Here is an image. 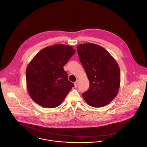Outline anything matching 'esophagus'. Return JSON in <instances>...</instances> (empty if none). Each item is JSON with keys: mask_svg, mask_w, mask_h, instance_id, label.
<instances>
[{"mask_svg": "<svg viewBox=\"0 0 147 147\" xmlns=\"http://www.w3.org/2000/svg\"><path fill=\"white\" fill-rule=\"evenodd\" d=\"M79 81L78 80H77L76 81V82L74 83V85H75V87H77L78 86V84H79Z\"/></svg>", "mask_w": 147, "mask_h": 147, "instance_id": "obj_1", "label": "esophagus"}]
</instances>
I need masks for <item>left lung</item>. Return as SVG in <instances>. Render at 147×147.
Segmentation results:
<instances>
[{"label":"left lung","mask_w":147,"mask_h":147,"mask_svg":"<svg viewBox=\"0 0 147 147\" xmlns=\"http://www.w3.org/2000/svg\"><path fill=\"white\" fill-rule=\"evenodd\" d=\"M90 86L83 93L90 106L101 107L110 104L117 96L121 84L120 69L115 59L102 46L92 43L77 47Z\"/></svg>","instance_id":"left-lung-1"}]
</instances>
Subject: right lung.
<instances>
[{"instance_id": "1", "label": "right lung", "mask_w": 147, "mask_h": 147, "mask_svg": "<svg viewBox=\"0 0 147 147\" xmlns=\"http://www.w3.org/2000/svg\"><path fill=\"white\" fill-rule=\"evenodd\" d=\"M75 53L71 46L57 44L40 51L26 69V88L37 104L54 108L63 102L74 86L63 66Z\"/></svg>"}]
</instances>
